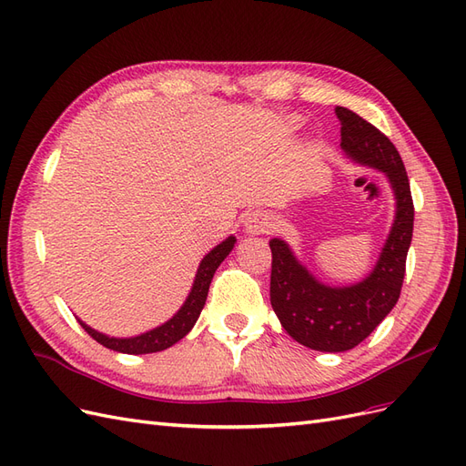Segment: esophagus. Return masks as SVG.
Returning a JSON list of instances; mask_svg holds the SVG:
<instances>
[{"label":"esophagus","instance_id":"34e87169","mask_svg":"<svg viewBox=\"0 0 466 466\" xmlns=\"http://www.w3.org/2000/svg\"><path fill=\"white\" fill-rule=\"evenodd\" d=\"M274 218L264 209H252L243 219V231L248 235H264L272 231Z\"/></svg>","mask_w":466,"mask_h":466}]
</instances>
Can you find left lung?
I'll use <instances>...</instances> for the list:
<instances>
[{
	"mask_svg": "<svg viewBox=\"0 0 466 466\" xmlns=\"http://www.w3.org/2000/svg\"><path fill=\"white\" fill-rule=\"evenodd\" d=\"M336 116L346 157L383 173L394 194V219L373 270L351 286H329L307 270L286 241H270L274 313L293 340L330 354L356 348L397 305L414 229L410 182L397 147L354 110L336 106Z\"/></svg>",
	"mask_w": 466,
	"mask_h": 466,
	"instance_id": "obj_1",
	"label": "left lung"
}]
</instances>
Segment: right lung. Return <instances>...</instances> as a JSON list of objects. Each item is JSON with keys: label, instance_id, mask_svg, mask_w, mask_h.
<instances>
[{"label": "right lung", "instance_id": "right-lung-1", "mask_svg": "<svg viewBox=\"0 0 466 466\" xmlns=\"http://www.w3.org/2000/svg\"><path fill=\"white\" fill-rule=\"evenodd\" d=\"M235 243H237V238L231 235L208 252V255L200 260L198 270H196L194 284H192V289L188 293L187 301L182 303V307L171 319L159 324V327H155L144 334L130 336V338H115V336H106L103 332L91 329L89 324H86L81 319H77L79 324L86 329V332L91 338H95L98 344H103L108 350L120 351V354L139 356V354H153V351H161V350L171 348L173 344L182 340V338H185L192 330L196 320H198L202 309L206 305L211 278H214L218 266L225 258H228Z\"/></svg>", "mask_w": 466, "mask_h": 466}]
</instances>
